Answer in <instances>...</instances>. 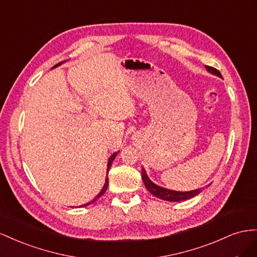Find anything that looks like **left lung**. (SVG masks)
<instances>
[{
    "mask_svg": "<svg viewBox=\"0 0 257 257\" xmlns=\"http://www.w3.org/2000/svg\"><path fill=\"white\" fill-rule=\"evenodd\" d=\"M206 69L211 73V74H214L218 77H222L221 73H219V71L216 70L215 68H212V67H209V65H206ZM142 180L144 182L145 187L148 188V190L152 195H154L157 198H160V199H163V200H167V201L187 200V199H190V198L197 196L198 194H200L202 190L201 188H198V189L190 190V192H175V190L161 187L159 185H156L155 183H153L150 180L148 174H146V171L144 170V168H142Z\"/></svg>",
    "mask_w": 257,
    "mask_h": 257,
    "instance_id": "1",
    "label": "left lung"
}]
</instances>
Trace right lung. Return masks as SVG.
Here are the masks:
<instances>
[{
	"label": "right lung",
	"mask_w": 257,
	"mask_h": 257,
	"mask_svg": "<svg viewBox=\"0 0 257 257\" xmlns=\"http://www.w3.org/2000/svg\"><path fill=\"white\" fill-rule=\"evenodd\" d=\"M62 62H60V63H58V64H56L55 65V67L54 68H57V67H59V65L61 64ZM53 68V69H54ZM119 152H115L114 154H113V155L111 156V157H109L108 158V161H107V173H106V179H105V183H104V186L103 187H102V189H101V192L96 196V197H94L93 198V199L91 200V201H89V202H87L86 204H82V206H79V208H82V207H86V206H89V204H91V203H93L94 201H96V200H98L99 199V198L102 196V195H103L105 192H106V188H107V185H108V178H107V174H108V171H109V169H111V166H112V163H113V160L115 159V157L117 156V154H118Z\"/></svg>",
	"instance_id": "1"
}]
</instances>
